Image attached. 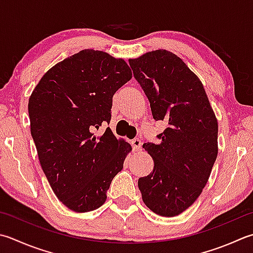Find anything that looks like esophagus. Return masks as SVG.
<instances>
[{"instance_id":"1","label":"esophagus","mask_w":253,"mask_h":253,"mask_svg":"<svg viewBox=\"0 0 253 253\" xmlns=\"http://www.w3.org/2000/svg\"><path fill=\"white\" fill-rule=\"evenodd\" d=\"M131 146H132L133 150H135V151L141 150V146H142L141 139H139V138H135V139L131 141Z\"/></svg>"}]
</instances>
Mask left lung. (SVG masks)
I'll return each mask as SVG.
<instances>
[{"mask_svg": "<svg viewBox=\"0 0 253 253\" xmlns=\"http://www.w3.org/2000/svg\"><path fill=\"white\" fill-rule=\"evenodd\" d=\"M133 78L150 103L155 121L168 127L159 143L142 148L155 161L138 180L142 201L157 215H180L196 201L216 161L218 124L202 82L182 59L156 50L130 59Z\"/></svg>", "mask_w": 253, "mask_h": 253, "instance_id": "obj_1", "label": "left lung"}]
</instances>
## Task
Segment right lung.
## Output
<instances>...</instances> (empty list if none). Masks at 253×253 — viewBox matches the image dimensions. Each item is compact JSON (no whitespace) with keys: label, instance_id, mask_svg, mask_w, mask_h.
I'll use <instances>...</instances> for the list:
<instances>
[{"label":"right lung","instance_id":"add662e5","mask_svg":"<svg viewBox=\"0 0 253 253\" xmlns=\"http://www.w3.org/2000/svg\"><path fill=\"white\" fill-rule=\"evenodd\" d=\"M131 79L123 59L85 49L43 74L28 102L32 137L52 191L68 209L91 211L106 201L112 180L122 171L129 143L106 128L113 95Z\"/></svg>","mask_w":253,"mask_h":253}]
</instances>
